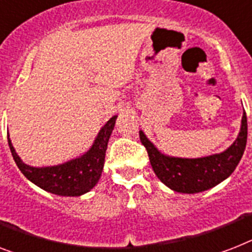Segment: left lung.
Listing matches in <instances>:
<instances>
[{"mask_svg":"<svg viewBox=\"0 0 252 252\" xmlns=\"http://www.w3.org/2000/svg\"><path fill=\"white\" fill-rule=\"evenodd\" d=\"M140 140L146 147L151 167L161 183L179 193H199L224 181L238 165L247 142L246 112H243L242 126L237 140L221 154L197 159L171 158L160 154L144 132H140Z\"/></svg>","mask_w":252,"mask_h":252,"instance_id":"left-lung-1","label":"left lung"}]
</instances>
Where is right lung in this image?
I'll return each instance as SVG.
<instances>
[{
    "label": "right lung",
    "mask_w": 252,
    "mask_h": 252,
    "mask_svg": "<svg viewBox=\"0 0 252 252\" xmlns=\"http://www.w3.org/2000/svg\"><path fill=\"white\" fill-rule=\"evenodd\" d=\"M116 118H118L116 115L112 116L99 130L93 146L87 154H84L81 158L67 161L64 164L45 167V168H36L27 165L20 160L7 136L10 151L20 172L34 185L57 195L79 197L93 189L101 177L108 138L114 129Z\"/></svg>",
    "instance_id": "1"
}]
</instances>
